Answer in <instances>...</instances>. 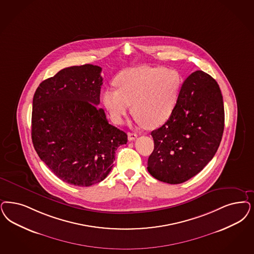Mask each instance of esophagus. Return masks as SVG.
<instances>
[{
	"mask_svg": "<svg viewBox=\"0 0 254 254\" xmlns=\"http://www.w3.org/2000/svg\"><path fill=\"white\" fill-rule=\"evenodd\" d=\"M127 137H128V140H134L135 139H137V134H136V133H131V132H128V134H127Z\"/></svg>",
	"mask_w": 254,
	"mask_h": 254,
	"instance_id": "esophagus-1",
	"label": "esophagus"
}]
</instances>
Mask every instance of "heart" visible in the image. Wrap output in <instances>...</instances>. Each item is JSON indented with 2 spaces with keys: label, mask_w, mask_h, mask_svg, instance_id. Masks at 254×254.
Wrapping results in <instances>:
<instances>
[{
  "label": "heart",
  "mask_w": 254,
  "mask_h": 254,
  "mask_svg": "<svg viewBox=\"0 0 254 254\" xmlns=\"http://www.w3.org/2000/svg\"><path fill=\"white\" fill-rule=\"evenodd\" d=\"M117 89H108L102 102L116 124L130 110L140 123L154 128L170 118L182 86V77L175 69L163 66H138L122 71L114 79Z\"/></svg>",
  "instance_id": "1"
}]
</instances>
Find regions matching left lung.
<instances>
[{
	"label": "left lung",
	"instance_id": "8db88e82",
	"mask_svg": "<svg viewBox=\"0 0 254 254\" xmlns=\"http://www.w3.org/2000/svg\"><path fill=\"white\" fill-rule=\"evenodd\" d=\"M224 106L219 84L198 70L187 79L170 118L151 132L154 151L147 170L161 182L180 184L199 174L219 148Z\"/></svg>",
	"mask_w": 254,
	"mask_h": 254
}]
</instances>
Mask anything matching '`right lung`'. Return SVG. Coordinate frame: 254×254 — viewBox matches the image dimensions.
I'll use <instances>...</instances> for the list:
<instances>
[{
    "instance_id": "add662e5",
    "label": "right lung",
    "mask_w": 254,
    "mask_h": 254,
    "mask_svg": "<svg viewBox=\"0 0 254 254\" xmlns=\"http://www.w3.org/2000/svg\"><path fill=\"white\" fill-rule=\"evenodd\" d=\"M102 68L70 66L43 80L35 91L32 140L37 155L64 182L89 187L104 180L115 151L127 141L98 109Z\"/></svg>"
}]
</instances>
